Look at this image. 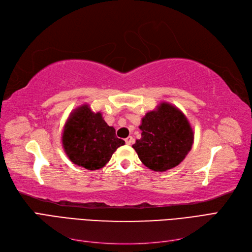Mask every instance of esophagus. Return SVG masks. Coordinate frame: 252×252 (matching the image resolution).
<instances>
[{
	"label": "esophagus",
	"mask_w": 252,
	"mask_h": 252,
	"mask_svg": "<svg viewBox=\"0 0 252 252\" xmlns=\"http://www.w3.org/2000/svg\"><path fill=\"white\" fill-rule=\"evenodd\" d=\"M125 142L127 145H131L133 143V138L132 136H128L127 139H125Z\"/></svg>",
	"instance_id": "obj_1"
}]
</instances>
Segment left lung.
Wrapping results in <instances>:
<instances>
[{
	"mask_svg": "<svg viewBox=\"0 0 252 252\" xmlns=\"http://www.w3.org/2000/svg\"><path fill=\"white\" fill-rule=\"evenodd\" d=\"M140 129L142 138L132 148L141 162L154 171L163 172L178 166L192 147L194 133L189 121L167 102L145 114Z\"/></svg>",
	"mask_w": 252,
	"mask_h": 252,
	"instance_id": "left-lung-1",
	"label": "left lung"
}]
</instances>
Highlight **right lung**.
Masks as SVG:
<instances>
[{"mask_svg": "<svg viewBox=\"0 0 252 252\" xmlns=\"http://www.w3.org/2000/svg\"><path fill=\"white\" fill-rule=\"evenodd\" d=\"M62 144L73 164L96 170L107 164L113 152L125 142L117 138L116 129L107 125L101 112H94L84 104L67 119Z\"/></svg>", "mask_w": 252, "mask_h": 252, "instance_id": "obj_1", "label": "right lung"}]
</instances>
